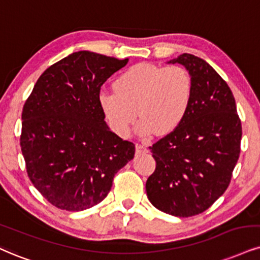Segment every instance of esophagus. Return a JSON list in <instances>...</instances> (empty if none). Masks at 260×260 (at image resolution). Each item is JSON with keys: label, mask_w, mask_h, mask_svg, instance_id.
Returning <instances> with one entry per match:
<instances>
[{"label": "esophagus", "mask_w": 260, "mask_h": 260, "mask_svg": "<svg viewBox=\"0 0 260 260\" xmlns=\"http://www.w3.org/2000/svg\"><path fill=\"white\" fill-rule=\"evenodd\" d=\"M136 152L137 153H146V152H148V149H147V147L145 145L136 143Z\"/></svg>", "instance_id": "1"}]
</instances>
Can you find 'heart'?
Returning a JSON list of instances; mask_svg holds the SVG:
<instances>
[{
    "mask_svg": "<svg viewBox=\"0 0 260 260\" xmlns=\"http://www.w3.org/2000/svg\"><path fill=\"white\" fill-rule=\"evenodd\" d=\"M191 90V78L183 67L137 63L115 79L114 91L101 92L99 106L106 123L118 136L129 135L137 113L141 115L137 134L147 137L158 131L164 135L184 120Z\"/></svg>",
    "mask_w": 260,
    "mask_h": 260,
    "instance_id": "heart-1",
    "label": "heart"
}]
</instances>
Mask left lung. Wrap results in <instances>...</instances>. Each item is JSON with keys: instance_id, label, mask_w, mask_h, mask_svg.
Wrapping results in <instances>:
<instances>
[{"instance_id": "obj_1", "label": "left lung", "mask_w": 260, "mask_h": 260, "mask_svg": "<svg viewBox=\"0 0 260 260\" xmlns=\"http://www.w3.org/2000/svg\"><path fill=\"white\" fill-rule=\"evenodd\" d=\"M191 78V100L178 127L152 147L155 171L146 182L154 207L175 217L206 211L223 195L240 155L242 127L225 81L205 60L182 54Z\"/></svg>"}]
</instances>
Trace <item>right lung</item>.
Here are the masks:
<instances>
[{
    "instance_id": "add662e5",
    "label": "right lung",
    "mask_w": 260,
    "mask_h": 260,
    "mask_svg": "<svg viewBox=\"0 0 260 260\" xmlns=\"http://www.w3.org/2000/svg\"><path fill=\"white\" fill-rule=\"evenodd\" d=\"M127 61L72 53L42 73L25 102L20 147L27 176L57 208L77 212L101 203L135 155V145L112 133L99 106L101 85Z\"/></svg>"
}]
</instances>
